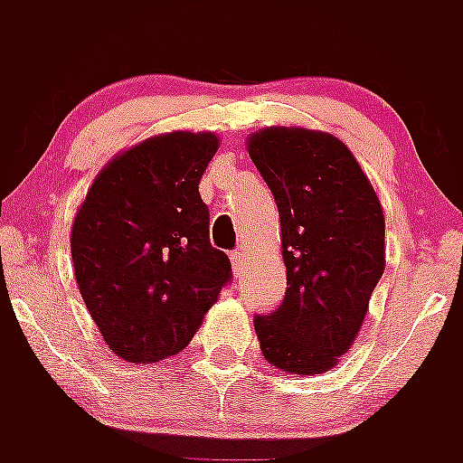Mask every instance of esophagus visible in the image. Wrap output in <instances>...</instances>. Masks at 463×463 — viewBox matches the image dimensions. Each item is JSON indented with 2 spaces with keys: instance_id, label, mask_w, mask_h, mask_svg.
I'll use <instances>...</instances> for the list:
<instances>
[{
  "instance_id": "1",
  "label": "esophagus",
  "mask_w": 463,
  "mask_h": 463,
  "mask_svg": "<svg viewBox=\"0 0 463 463\" xmlns=\"http://www.w3.org/2000/svg\"><path fill=\"white\" fill-rule=\"evenodd\" d=\"M229 260H232V267H234V273H239L241 269H243V260H245V252L241 250H234L232 255H229Z\"/></svg>"
}]
</instances>
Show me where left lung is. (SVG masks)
<instances>
[{
	"label": "left lung",
	"mask_w": 463,
	"mask_h": 463,
	"mask_svg": "<svg viewBox=\"0 0 463 463\" xmlns=\"http://www.w3.org/2000/svg\"><path fill=\"white\" fill-rule=\"evenodd\" d=\"M248 153L278 203L289 285L273 313L255 317L261 354L285 373H325L357 338L384 271L383 206L334 134L267 127Z\"/></svg>",
	"instance_id": "8db88e82"
}]
</instances>
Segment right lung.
Listing matches in <instances>:
<instances>
[{"label":"right lung","instance_id":"obj_1","mask_svg":"<svg viewBox=\"0 0 463 463\" xmlns=\"http://www.w3.org/2000/svg\"><path fill=\"white\" fill-rule=\"evenodd\" d=\"M220 138L169 132L122 150L97 174L71 227L80 297L113 354L155 364L194 338L232 278L208 236L199 181Z\"/></svg>","mask_w":463,"mask_h":463}]
</instances>
